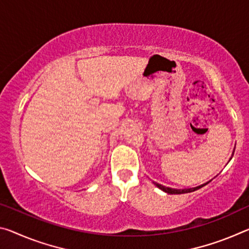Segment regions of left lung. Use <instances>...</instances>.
Masks as SVG:
<instances>
[{"label": "left lung", "mask_w": 249, "mask_h": 249, "mask_svg": "<svg viewBox=\"0 0 249 249\" xmlns=\"http://www.w3.org/2000/svg\"><path fill=\"white\" fill-rule=\"evenodd\" d=\"M154 184H155L160 189H161V191L168 193V194H185V193H191V192L197 191V189L205 186V185L208 184V183L203 184V185H200V186H197V187H194V188H188V189H175V188H169V187H166V186H163V185H160L159 183H154Z\"/></svg>", "instance_id": "8db88e82"}]
</instances>
